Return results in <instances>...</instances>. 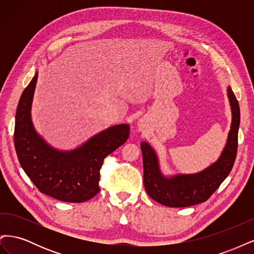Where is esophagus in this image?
Segmentation results:
<instances>
[{
    "instance_id": "1",
    "label": "esophagus",
    "mask_w": 254,
    "mask_h": 254,
    "mask_svg": "<svg viewBox=\"0 0 254 254\" xmlns=\"http://www.w3.org/2000/svg\"><path fill=\"white\" fill-rule=\"evenodd\" d=\"M137 127H139V130H144L145 129V121L140 120L139 123H137Z\"/></svg>"
}]
</instances>
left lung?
<instances>
[{
  "instance_id": "obj_1",
  "label": "left lung",
  "mask_w": 254,
  "mask_h": 254,
  "mask_svg": "<svg viewBox=\"0 0 254 254\" xmlns=\"http://www.w3.org/2000/svg\"><path fill=\"white\" fill-rule=\"evenodd\" d=\"M228 96L232 110L231 130L220 158L206 170L194 175H178L165 178L160 172L157 156L150 145L146 142L141 144L144 187L153 200L171 207L195 205L206 201L227 178L236 158L241 122L240 106L231 88H228Z\"/></svg>"
}]
</instances>
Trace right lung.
<instances>
[{"mask_svg": "<svg viewBox=\"0 0 254 254\" xmlns=\"http://www.w3.org/2000/svg\"><path fill=\"white\" fill-rule=\"evenodd\" d=\"M37 74L20 97L14 124V147L19 162L41 193L64 202H83L99 190L105 158L129 136V125L112 126L71 151L52 148L37 134L30 120V106Z\"/></svg>", "mask_w": 254, "mask_h": 254, "instance_id": "obj_1", "label": "right lung"}]
</instances>
